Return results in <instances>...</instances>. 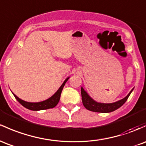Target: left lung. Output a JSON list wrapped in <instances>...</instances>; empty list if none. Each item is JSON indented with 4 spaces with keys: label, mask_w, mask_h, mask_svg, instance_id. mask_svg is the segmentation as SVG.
Masks as SVG:
<instances>
[{
    "label": "left lung",
    "mask_w": 146,
    "mask_h": 146,
    "mask_svg": "<svg viewBox=\"0 0 146 146\" xmlns=\"http://www.w3.org/2000/svg\"><path fill=\"white\" fill-rule=\"evenodd\" d=\"M132 91L133 89L128 94L127 96L125 97L122 100H118L117 102H113V103H100V102H97L95 100H93L88 95L87 93L84 90V89L82 87L81 94L82 99V103L86 110H89V111L100 112V113H109V112L115 111V110L122 106L123 104L126 102V100H127L128 97L129 96Z\"/></svg>",
    "instance_id": "obj_1"
}]
</instances>
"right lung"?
Instances as JSON below:
<instances>
[{
	"label": "right lung",
	"instance_id": "1",
	"mask_svg": "<svg viewBox=\"0 0 146 146\" xmlns=\"http://www.w3.org/2000/svg\"><path fill=\"white\" fill-rule=\"evenodd\" d=\"M68 79H69V78H66V79L65 80V81L64 82L63 84H62V86H60V89L57 90V92H56L52 96H51L50 98L47 99L46 100H44V101L39 102H28L26 101H24V100L20 99L19 98L17 97L15 94H14V97H15V98L17 99L23 107L28 109V110H33V111H38V110H48V109L53 108V107H55L56 105L58 104L59 101H60L62 91V89H63L64 86L65 85V83L66 82Z\"/></svg>",
	"mask_w": 146,
	"mask_h": 146
}]
</instances>
